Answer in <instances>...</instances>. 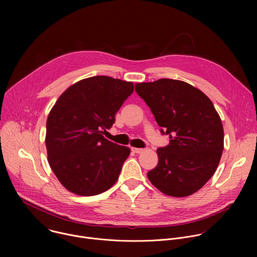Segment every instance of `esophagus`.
Masks as SVG:
<instances>
[{
	"label": "esophagus",
	"instance_id": "esophagus-1",
	"mask_svg": "<svg viewBox=\"0 0 257 257\" xmlns=\"http://www.w3.org/2000/svg\"><path fill=\"white\" fill-rule=\"evenodd\" d=\"M131 151H132L133 153H135V154H141V153L143 152L142 149H137V148H132Z\"/></svg>",
	"mask_w": 257,
	"mask_h": 257
}]
</instances>
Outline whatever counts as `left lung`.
I'll list each match as a JSON object with an SVG mask.
<instances>
[{
    "instance_id": "1",
    "label": "left lung",
    "mask_w": 257,
    "mask_h": 257,
    "mask_svg": "<svg viewBox=\"0 0 257 257\" xmlns=\"http://www.w3.org/2000/svg\"><path fill=\"white\" fill-rule=\"evenodd\" d=\"M170 143L157 151L158 166L148 173L163 193L185 197L214 174L224 151L223 124L211 100L181 80L159 79L135 84Z\"/></svg>"
}]
</instances>
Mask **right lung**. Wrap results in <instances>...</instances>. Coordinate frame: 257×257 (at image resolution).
Returning <instances> with one entry per match:
<instances>
[{
  "mask_svg": "<svg viewBox=\"0 0 257 257\" xmlns=\"http://www.w3.org/2000/svg\"><path fill=\"white\" fill-rule=\"evenodd\" d=\"M133 90L132 82L93 76L67 88L51 109L46 134L48 161L70 192L97 195L117 182L130 149L103 134Z\"/></svg>",
  "mask_w": 257,
  "mask_h": 257,
  "instance_id": "add662e5",
  "label": "right lung"
}]
</instances>
